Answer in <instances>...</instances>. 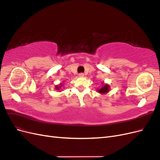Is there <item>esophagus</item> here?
Returning a JSON list of instances; mask_svg holds the SVG:
<instances>
[{"instance_id": "1", "label": "esophagus", "mask_w": 160, "mask_h": 160, "mask_svg": "<svg viewBox=\"0 0 160 160\" xmlns=\"http://www.w3.org/2000/svg\"><path fill=\"white\" fill-rule=\"evenodd\" d=\"M79 77H84V74L83 73H79Z\"/></svg>"}]
</instances>
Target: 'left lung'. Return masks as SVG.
Instances as JSON below:
<instances>
[{
	"mask_svg": "<svg viewBox=\"0 0 160 160\" xmlns=\"http://www.w3.org/2000/svg\"><path fill=\"white\" fill-rule=\"evenodd\" d=\"M101 84H102V85H101L99 88H98L97 91L101 94H106L108 93L110 89V86L107 83H105L104 82H102Z\"/></svg>",
	"mask_w": 160,
	"mask_h": 160,
	"instance_id": "1",
	"label": "left lung"
}]
</instances>
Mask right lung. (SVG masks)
Instances as JSON below:
<instances>
[{
  "label": "right lung",
  "instance_id": "add662e5",
  "mask_svg": "<svg viewBox=\"0 0 160 160\" xmlns=\"http://www.w3.org/2000/svg\"><path fill=\"white\" fill-rule=\"evenodd\" d=\"M62 86H63V84H62V83H61L59 85H57L55 86V89L57 90V91H61V88H63V87H62Z\"/></svg>",
  "mask_w": 160,
  "mask_h": 160
}]
</instances>
